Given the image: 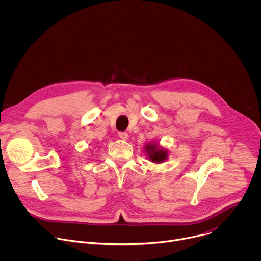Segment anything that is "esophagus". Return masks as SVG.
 <instances>
[{"mask_svg":"<svg viewBox=\"0 0 261 261\" xmlns=\"http://www.w3.org/2000/svg\"><path fill=\"white\" fill-rule=\"evenodd\" d=\"M119 136L123 140H127L129 138V134L127 132H119Z\"/></svg>","mask_w":261,"mask_h":261,"instance_id":"obj_1","label":"esophagus"}]
</instances>
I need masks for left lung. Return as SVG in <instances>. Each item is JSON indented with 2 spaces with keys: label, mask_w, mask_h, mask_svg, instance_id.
<instances>
[{
  "label": "left lung",
  "mask_w": 261,
  "mask_h": 261,
  "mask_svg": "<svg viewBox=\"0 0 261 261\" xmlns=\"http://www.w3.org/2000/svg\"><path fill=\"white\" fill-rule=\"evenodd\" d=\"M144 152L151 162L160 164L168 159V150L162 147L159 142L150 141L144 145Z\"/></svg>",
  "instance_id": "1"
}]
</instances>
